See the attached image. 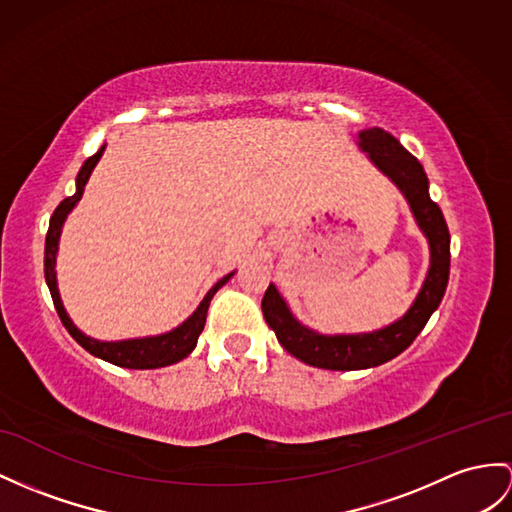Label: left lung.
<instances>
[{
	"label": "left lung",
	"mask_w": 512,
	"mask_h": 512,
	"mask_svg": "<svg viewBox=\"0 0 512 512\" xmlns=\"http://www.w3.org/2000/svg\"><path fill=\"white\" fill-rule=\"evenodd\" d=\"M356 139L360 152H365L373 167L382 171L404 195L410 213L428 241L430 267L415 302L400 319L380 330L358 334H321L304 326L293 315L276 284H269L263 297V315L284 350L306 365L332 371L369 369L400 356L439 308L450 278V230L441 208L430 199V182L421 162L382 128L360 130Z\"/></svg>",
	"instance_id": "8db88e82"
}]
</instances>
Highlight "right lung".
I'll use <instances>...</instances> for the list:
<instances>
[{
	"instance_id": "obj_1",
	"label": "right lung",
	"mask_w": 512,
	"mask_h": 512,
	"mask_svg": "<svg viewBox=\"0 0 512 512\" xmlns=\"http://www.w3.org/2000/svg\"><path fill=\"white\" fill-rule=\"evenodd\" d=\"M104 149H106V145L99 147L91 158L84 160V165L78 171V178H76V193L67 199H62L58 208L54 210L52 219H49V230H47V239H45V280L49 286V293H52L56 313L62 321V326L69 330V334L84 347L86 352L106 360V363H110V365L126 367V369H158V367L180 363L182 358H186L195 350L199 334H202V330H204L210 299H213L221 286L234 276V271L228 273V276H223L213 286V289L204 295L202 302H199V306L193 310V315L189 319H184L178 328H173L165 334H156V336H141V339L99 341V339H93V336H86L76 326V323L71 321V317L65 310V304H62V299H60L58 278H56V256H58L62 226H65L69 213L78 206V202L82 199L84 186H86V182H89L99 158L104 156Z\"/></svg>"
}]
</instances>
